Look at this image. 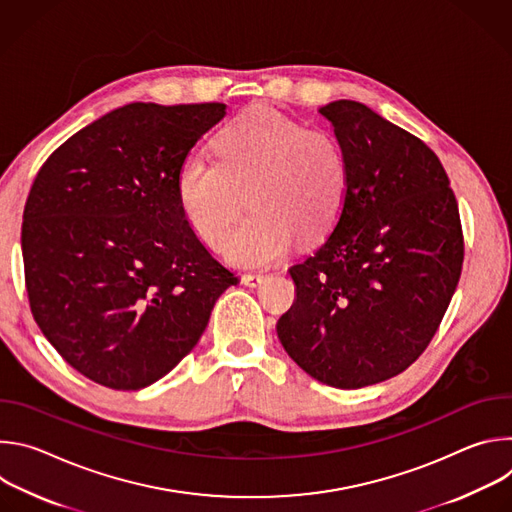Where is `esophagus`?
I'll return each mask as SVG.
<instances>
[{
    "instance_id": "obj_1",
    "label": "esophagus",
    "mask_w": 512,
    "mask_h": 512,
    "mask_svg": "<svg viewBox=\"0 0 512 512\" xmlns=\"http://www.w3.org/2000/svg\"><path fill=\"white\" fill-rule=\"evenodd\" d=\"M241 279H243L245 285L257 287V285H261V283L265 281V275H263V273H245Z\"/></svg>"
}]
</instances>
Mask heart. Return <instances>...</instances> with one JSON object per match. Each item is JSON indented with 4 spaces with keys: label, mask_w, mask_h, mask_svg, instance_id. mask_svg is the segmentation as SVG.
I'll return each instance as SVG.
<instances>
[{
    "label": "heart",
    "mask_w": 512,
    "mask_h": 512,
    "mask_svg": "<svg viewBox=\"0 0 512 512\" xmlns=\"http://www.w3.org/2000/svg\"><path fill=\"white\" fill-rule=\"evenodd\" d=\"M216 162L188 156L178 200L190 229L210 247L223 241L247 204L249 214L223 251L241 267H265L298 239L310 245L338 223L348 194V162L338 137L269 109L233 119L214 139Z\"/></svg>",
    "instance_id": "obj_1"
}]
</instances>
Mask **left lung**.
Segmentation results:
<instances>
[{
    "mask_svg": "<svg viewBox=\"0 0 512 512\" xmlns=\"http://www.w3.org/2000/svg\"><path fill=\"white\" fill-rule=\"evenodd\" d=\"M320 113L344 148L348 194L322 247L289 269L298 298L277 336L316 381L360 389L403 373L440 328L462 273V223L419 137L356 101Z\"/></svg>",
    "mask_w": 512,
    "mask_h": 512,
    "instance_id": "obj_1",
    "label": "left lung"
}]
</instances>
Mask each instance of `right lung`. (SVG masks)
<instances>
[{"instance_id": "1", "label": "right lung", "mask_w": 512, "mask_h": 512, "mask_svg": "<svg viewBox=\"0 0 512 512\" xmlns=\"http://www.w3.org/2000/svg\"><path fill=\"white\" fill-rule=\"evenodd\" d=\"M225 103H129L68 137L24 208L32 316L87 379L137 391L200 340L239 277L190 229L178 170Z\"/></svg>"}]
</instances>
